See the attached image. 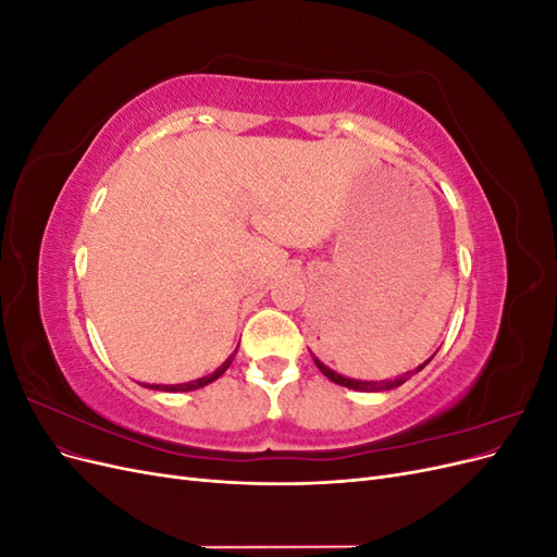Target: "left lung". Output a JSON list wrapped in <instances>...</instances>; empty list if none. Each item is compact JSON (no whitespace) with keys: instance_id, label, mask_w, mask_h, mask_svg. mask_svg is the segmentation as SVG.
Listing matches in <instances>:
<instances>
[{"instance_id":"obj_1","label":"left lung","mask_w":557,"mask_h":557,"mask_svg":"<svg viewBox=\"0 0 557 557\" xmlns=\"http://www.w3.org/2000/svg\"><path fill=\"white\" fill-rule=\"evenodd\" d=\"M313 362H315V367L320 369V372H323L330 381H334V383H339V385H346V387H352V391H391V387H397V385H401L404 381L409 379V374H418L420 369H423L425 364H420L418 369H413V372H407L404 376H399V379H395V381H381V383H376V381H352V379H346V376H339L336 372H332L330 367H325L323 362H320L318 358H313Z\"/></svg>"}]
</instances>
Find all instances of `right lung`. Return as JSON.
Returning <instances> with one entry per match:
<instances>
[{"label": "right lung", "instance_id": "right-lung-1", "mask_svg": "<svg viewBox=\"0 0 557 557\" xmlns=\"http://www.w3.org/2000/svg\"><path fill=\"white\" fill-rule=\"evenodd\" d=\"M232 358H234V356H230L221 367L215 369L213 374H209V376H201V379H197V381H190V383H178V385H150V387H156V391H170V393H188V391H197V387H205V385H209L211 381H215L218 376H223V374L227 372V367L232 364Z\"/></svg>", "mask_w": 557, "mask_h": 557}]
</instances>
